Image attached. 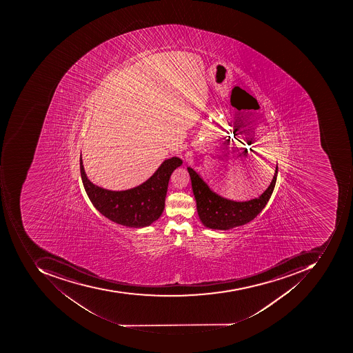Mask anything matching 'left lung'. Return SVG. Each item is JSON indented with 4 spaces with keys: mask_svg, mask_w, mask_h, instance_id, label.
<instances>
[{
    "mask_svg": "<svg viewBox=\"0 0 353 353\" xmlns=\"http://www.w3.org/2000/svg\"><path fill=\"white\" fill-rule=\"evenodd\" d=\"M192 181L199 219L205 228L213 230H230L252 221L270 201L276 185L278 164L270 185L259 197L245 201H232L213 191L201 174L188 168Z\"/></svg>",
    "mask_w": 353,
    "mask_h": 353,
    "instance_id": "left-lung-1",
    "label": "left lung"
}]
</instances>
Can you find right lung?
I'll use <instances>...</instances> for the list:
<instances>
[{"label": "right lung", "instance_id": "obj_1", "mask_svg": "<svg viewBox=\"0 0 353 353\" xmlns=\"http://www.w3.org/2000/svg\"><path fill=\"white\" fill-rule=\"evenodd\" d=\"M181 164L180 158H168L143 183L132 189L112 191L94 185L88 178L81 154V175L88 197L101 215L122 226L144 228L161 216L168 181Z\"/></svg>", "mask_w": 353, "mask_h": 353}]
</instances>
